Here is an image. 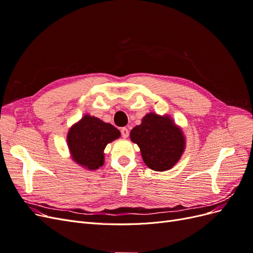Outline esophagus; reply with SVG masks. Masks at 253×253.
<instances>
[{"label":"esophagus","mask_w":253,"mask_h":253,"mask_svg":"<svg viewBox=\"0 0 253 253\" xmlns=\"http://www.w3.org/2000/svg\"><path fill=\"white\" fill-rule=\"evenodd\" d=\"M120 132H121V136L124 137V138H127V136H128V129H127L126 127H122Z\"/></svg>","instance_id":"1"}]
</instances>
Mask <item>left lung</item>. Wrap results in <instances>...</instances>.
<instances>
[{"mask_svg":"<svg viewBox=\"0 0 253 253\" xmlns=\"http://www.w3.org/2000/svg\"><path fill=\"white\" fill-rule=\"evenodd\" d=\"M138 144L144 164L154 171H167L173 168L185 151L186 140L181 128L171 117L149 113L129 134Z\"/></svg>","mask_w":253,"mask_h":253,"instance_id":"obj_1","label":"left lung"}]
</instances>
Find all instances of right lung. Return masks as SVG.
<instances>
[{"instance_id":"right-lung-1","label":"right lung","mask_w":253,"mask_h":253,"mask_svg":"<svg viewBox=\"0 0 253 253\" xmlns=\"http://www.w3.org/2000/svg\"><path fill=\"white\" fill-rule=\"evenodd\" d=\"M119 137V129L114 126L85 115L68 131L67 145L74 162L93 171L103 166L106 144Z\"/></svg>"}]
</instances>
